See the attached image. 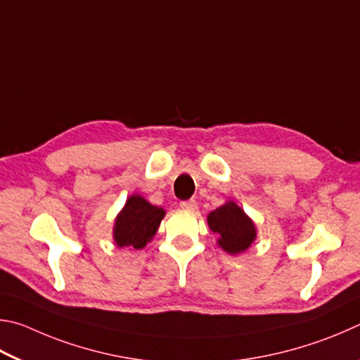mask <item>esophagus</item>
Returning a JSON list of instances; mask_svg holds the SVG:
<instances>
[{
    "instance_id": "esophagus-1",
    "label": "esophagus",
    "mask_w": 360,
    "mask_h": 360,
    "mask_svg": "<svg viewBox=\"0 0 360 360\" xmlns=\"http://www.w3.org/2000/svg\"><path fill=\"white\" fill-rule=\"evenodd\" d=\"M180 207L184 210H188V212H194L198 209V202L194 199H190V200H181L180 202Z\"/></svg>"
}]
</instances>
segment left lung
<instances>
[{
	"label": "left lung",
	"mask_w": 360,
	"mask_h": 360,
	"mask_svg": "<svg viewBox=\"0 0 360 360\" xmlns=\"http://www.w3.org/2000/svg\"><path fill=\"white\" fill-rule=\"evenodd\" d=\"M209 228L218 234V247L226 253L238 255L247 251L256 238V226L234 200H228L207 217Z\"/></svg>",
	"instance_id": "8db88e82"
}]
</instances>
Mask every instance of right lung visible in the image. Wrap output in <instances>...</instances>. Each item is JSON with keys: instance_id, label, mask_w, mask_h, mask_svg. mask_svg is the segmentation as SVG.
Here are the masks:
<instances>
[{"instance_id": "right-lung-1", "label": "right lung", "mask_w": 360, "mask_h": 360, "mask_svg": "<svg viewBox=\"0 0 360 360\" xmlns=\"http://www.w3.org/2000/svg\"><path fill=\"white\" fill-rule=\"evenodd\" d=\"M164 215L166 210L161 207L151 205L139 194H132L115 218V245L118 248L142 250L155 237Z\"/></svg>"}]
</instances>
